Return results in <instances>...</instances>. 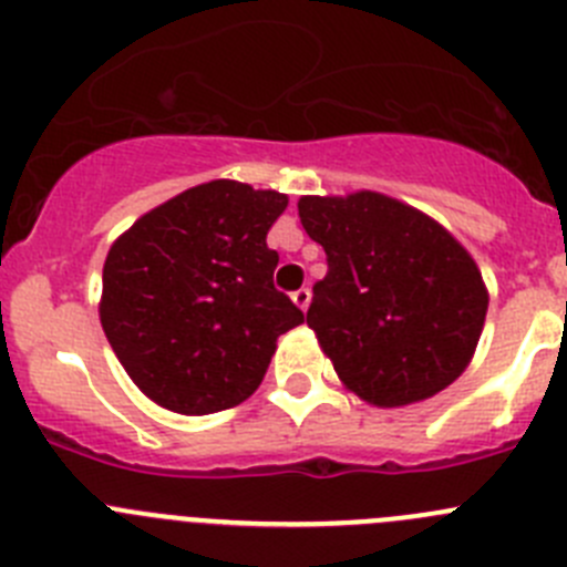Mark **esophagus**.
I'll return each instance as SVG.
<instances>
[{"label":"esophagus","instance_id":"1","mask_svg":"<svg viewBox=\"0 0 567 567\" xmlns=\"http://www.w3.org/2000/svg\"><path fill=\"white\" fill-rule=\"evenodd\" d=\"M310 288H299V290H293V301L296 305H299L301 310H308L310 308Z\"/></svg>","mask_w":567,"mask_h":567}]
</instances>
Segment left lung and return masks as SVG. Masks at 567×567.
<instances>
[{
  "mask_svg": "<svg viewBox=\"0 0 567 567\" xmlns=\"http://www.w3.org/2000/svg\"><path fill=\"white\" fill-rule=\"evenodd\" d=\"M299 218L327 254L308 324L347 389L383 409L447 389L489 305L473 257L436 220L380 193L305 195Z\"/></svg>",
  "mask_w": 567,
  "mask_h": 567,
  "instance_id": "obj_1",
  "label": "left lung"
}]
</instances>
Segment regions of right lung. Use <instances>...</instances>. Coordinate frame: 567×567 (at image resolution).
<instances>
[{
	"label": "right lung",
	"mask_w": 567,
	"mask_h": 567,
	"mask_svg": "<svg viewBox=\"0 0 567 567\" xmlns=\"http://www.w3.org/2000/svg\"><path fill=\"white\" fill-rule=\"evenodd\" d=\"M274 189L209 182L142 215L111 246L100 321L136 385L176 414H215L257 391L277 338L305 313L274 288Z\"/></svg>",
	"instance_id": "right-lung-1"
}]
</instances>
